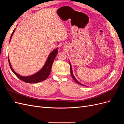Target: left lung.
<instances>
[{
	"label": "left lung",
	"instance_id": "1",
	"mask_svg": "<svg viewBox=\"0 0 124 124\" xmlns=\"http://www.w3.org/2000/svg\"><path fill=\"white\" fill-rule=\"evenodd\" d=\"M70 71H71V76H72V78H73V80L77 82V83H78V84H80V85H83V86H85L84 85H83V84H81V83H80V82H79L77 79H76L75 78V77H74V76L73 75V72H72V66H71V64L70 63Z\"/></svg>",
	"mask_w": 124,
	"mask_h": 124
}]
</instances>
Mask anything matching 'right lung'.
<instances>
[{"label":"right lung","mask_w":124,"mask_h":124,"mask_svg":"<svg viewBox=\"0 0 124 124\" xmlns=\"http://www.w3.org/2000/svg\"><path fill=\"white\" fill-rule=\"evenodd\" d=\"M15 31V29L14 30L13 32H12V33L11 35L10 41ZM10 41H9V42H10ZM58 52V51L57 49L53 51L49 54L48 58H47L45 64H44L42 69H41V70H40L39 72H37V73L33 74L32 75L29 76V77H23V76H21L20 75H19L18 74H17L11 67L10 61H9V59L8 58L9 66H10V68L11 70V71L13 72L19 78H20L21 80L26 82V83H38V82H40L46 80V79L47 78V77H49V75L50 74L51 70L52 63L54 61V60Z\"/></svg>","instance_id":"obj_1"}]
</instances>
